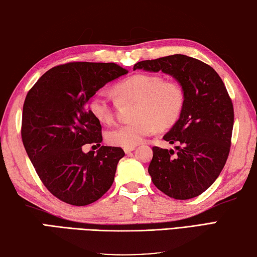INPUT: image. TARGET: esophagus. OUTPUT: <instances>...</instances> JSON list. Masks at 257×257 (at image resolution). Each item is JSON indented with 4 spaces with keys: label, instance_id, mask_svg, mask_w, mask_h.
Listing matches in <instances>:
<instances>
[{
    "label": "esophagus",
    "instance_id": "esophagus-1",
    "mask_svg": "<svg viewBox=\"0 0 257 257\" xmlns=\"http://www.w3.org/2000/svg\"><path fill=\"white\" fill-rule=\"evenodd\" d=\"M135 147H130V148H124V152L125 153H131L132 151H134Z\"/></svg>",
    "mask_w": 257,
    "mask_h": 257
}]
</instances>
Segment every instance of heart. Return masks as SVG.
Returning <instances> with one entry per match:
<instances>
[{
    "label": "heart",
    "mask_w": 257,
    "mask_h": 257,
    "mask_svg": "<svg viewBox=\"0 0 257 257\" xmlns=\"http://www.w3.org/2000/svg\"><path fill=\"white\" fill-rule=\"evenodd\" d=\"M120 104H135L132 123L118 125L106 132L108 144L119 148L137 147L156 128L166 130L177 122L185 106L186 95L176 81H166L161 76L139 74L124 79L114 87ZM89 110L100 123L109 124L114 106L101 91L89 100Z\"/></svg>",
    "instance_id": "heart-1"
}]
</instances>
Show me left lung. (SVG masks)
<instances>
[{"instance_id":"1","label":"left lung","mask_w":257,"mask_h":257,"mask_svg":"<svg viewBox=\"0 0 257 257\" xmlns=\"http://www.w3.org/2000/svg\"><path fill=\"white\" fill-rule=\"evenodd\" d=\"M137 69L173 77L186 95L180 117L163 137L178 144L177 152L152 149L148 171L154 186L179 200L201 195L218 178L230 149L234 108L224 83L214 68L185 55L140 61Z\"/></svg>"}]
</instances>
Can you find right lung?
<instances>
[{"mask_svg": "<svg viewBox=\"0 0 257 257\" xmlns=\"http://www.w3.org/2000/svg\"><path fill=\"white\" fill-rule=\"evenodd\" d=\"M127 74L113 62H70L53 67L29 90L22 113V141L43 185L74 206L98 200L113 185L125 153L104 147L85 154V144L100 146L101 126L87 103L109 81Z\"/></svg>", "mask_w": 257, "mask_h": 257, "instance_id": "add662e5", "label": "right lung"}]
</instances>
